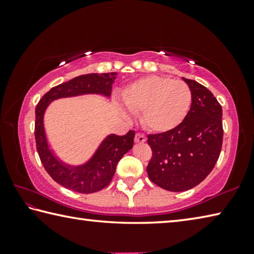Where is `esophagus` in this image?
<instances>
[{
	"label": "esophagus",
	"instance_id": "1",
	"mask_svg": "<svg viewBox=\"0 0 254 254\" xmlns=\"http://www.w3.org/2000/svg\"><path fill=\"white\" fill-rule=\"evenodd\" d=\"M134 141L136 143H144L145 141H147V137H145L143 133H136L135 137H134Z\"/></svg>",
	"mask_w": 254,
	"mask_h": 254
}]
</instances>
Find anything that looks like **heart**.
I'll list each match as a JSON object with an SVG mask.
<instances>
[{
    "instance_id": "1",
    "label": "heart",
    "mask_w": 254,
    "mask_h": 254,
    "mask_svg": "<svg viewBox=\"0 0 254 254\" xmlns=\"http://www.w3.org/2000/svg\"><path fill=\"white\" fill-rule=\"evenodd\" d=\"M122 101L134 114L141 113L142 126L152 132L177 127L191 105V91L183 80L149 76L124 88Z\"/></svg>"
}]
</instances>
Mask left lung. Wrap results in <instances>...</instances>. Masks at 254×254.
I'll list each match as a JSON object with an SVG mask.
<instances>
[{
    "label": "left lung",
    "instance_id": "left-lung-1",
    "mask_svg": "<svg viewBox=\"0 0 254 254\" xmlns=\"http://www.w3.org/2000/svg\"><path fill=\"white\" fill-rule=\"evenodd\" d=\"M183 79L191 91L186 118L173 130L148 135L152 149L148 176L169 191L188 190L203 182L220 157L223 142L221 104L205 86Z\"/></svg>",
    "mask_w": 254,
    "mask_h": 254
}]
</instances>
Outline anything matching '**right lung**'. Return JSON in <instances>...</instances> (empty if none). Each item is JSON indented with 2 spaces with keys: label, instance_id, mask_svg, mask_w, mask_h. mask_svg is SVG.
I'll return each mask as SVG.
<instances>
[{
  "label": "right lung",
  "instance_id": "1",
  "mask_svg": "<svg viewBox=\"0 0 254 254\" xmlns=\"http://www.w3.org/2000/svg\"><path fill=\"white\" fill-rule=\"evenodd\" d=\"M115 79L117 72L80 75L51 88L36 107L34 136L40 160L50 177L70 190L92 194L106 187L113 178L118 162L132 149L135 132L130 130L126 135H107L88 161L83 165L71 166L63 162L49 148L44 124L45 112L50 103L58 98L85 94H100L110 97Z\"/></svg>",
  "mask_w": 254,
  "mask_h": 254
}]
</instances>
